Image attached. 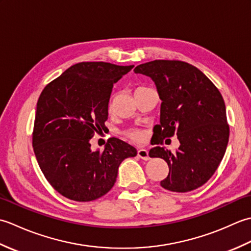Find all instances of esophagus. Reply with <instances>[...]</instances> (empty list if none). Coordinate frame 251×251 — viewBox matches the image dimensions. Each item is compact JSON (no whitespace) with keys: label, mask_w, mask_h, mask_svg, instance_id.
Returning <instances> with one entry per match:
<instances>
[{"label":"esophagus","mask_w":251,"mask_h":251,"mask_svg":"<svg viewBox=\"0 0 251 251\" xmlns=\"http://www.w3.org/2000/svg\"><path fill=\"white\" fill-rule=\"evenodd\" d=\"M137 154L141 159H143V161H148V159H150V157H149V152L146 150V149H140V150H138Z\"/></svg>","instance_id":"esophagus-1"}]
</instances>
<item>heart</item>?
<instances>
[{"label": "heart", "mask_w": 251, "mask_h": 251, "mask_svg": "<svg viewBox=\"0 0 251 251\" xmlns=\"http://www.w3.org/2000/svg\"><path fill=\"white\" fill-rule=\"evenodd\" d=\"M125 136L132 142H141L143 139H145V132L138 128H131V129L126 130Z\"/></svg>", "instance_id": "heart-1"}]
</instances>
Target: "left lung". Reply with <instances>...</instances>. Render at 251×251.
<instances>
[{"instance_id": "1", "label": "left lung", "mask_w": 251, "mask_h": 251, "mask_svg": "<svg viewBox=\"0 0 251 251\" xmlns=\"http://www.w3.org/2000/svg\"><path fill=\"white\" fill-rule=\"evenodd\" d=\"M135 72L153 79L162 100L152 145H163L175 135L180 142L175 153L158 146L149 152L150 157H161L168 164L169 174L161 185L179 193L200 188L220 165L230 135L219 89L196 67L180 60L142 63Z\"/></svg>"}]
</instances>
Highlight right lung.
Returning <instances> with one entry per match:
<instances>
[{"label":"right lung","mask_w":251,"mask_h":251,"mask_svg":"<svg viewBox=\"0 0 251 251\" xmlns=\"http://www.w3.org/2000/svg\"><path fill=\"white\" fill-rule=\"evenodd\" d=\"M134 66L79 62L47 84L37 100L32 146L46 180L75 201L99 199L114 185L117 170L137 150L110 138L103 151L90 149L104 128L113 84Z\"/></svg>","instance_id":"add662e5"}]
</instances>
